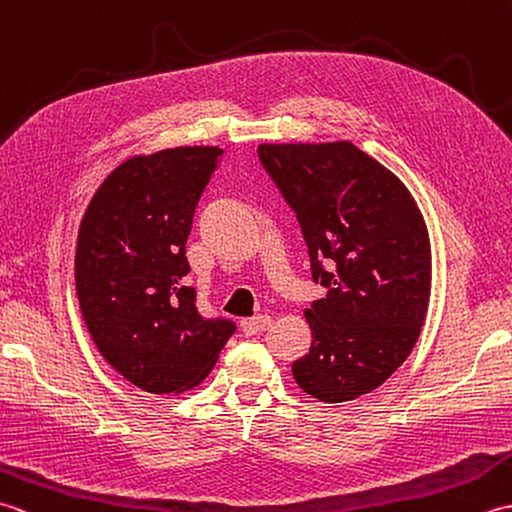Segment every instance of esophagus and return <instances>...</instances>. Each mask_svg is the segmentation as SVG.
I'll use <instances>...</instances> for the list:
<instances>
[{
    "instance_id": "esophagus-1",
    "label": "esophagus",
    "mask_w": 512,
    "mask_h": 512,
    "mask_svg": "<svg viewBox=\"0 0 512 512\" xmlns=\"http://www.w3.org/2000/svg\"><path fill=\"white\" fill-rule=\"evenodd\" d=\"M270 323H273V317H268V314H259V317H253V319H244L242 330L246 336H253V334L268 330Z\"/></svg>"
}]
</instances>
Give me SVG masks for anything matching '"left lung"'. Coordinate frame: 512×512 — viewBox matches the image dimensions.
<instances>
[{"label":"left lung","instance_id":"8db88e82","mask_svg":"<svg viewBox=\"0 0 512 512\" xmlns=\"http://www.w3.org/2000/svg\"><path fill=\"white\" fill-rule=\"evenodd\" d=\"M259 158L297 213L314 281L330 290L306 310L312 345L292 376L323 402L361 398L420 336L431 297L427 222L405 182L347 140L262 143Z\"/></svg>","mask_w":512,"mask_h":512}]
</instances>
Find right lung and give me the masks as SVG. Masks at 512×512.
Returning a JSON list of instances; mask_svg holds the SVG:
<instances>
[{
    "instance_id": "right-lung-1",
    "label": "right lung",
    "mask_w": 512,
    "mask_h": 512,
    "mask_svg": "<svg viewBox=\"0 0 512 512\" xmlns=\"http://www.w3.org/2000/svg\"><path fill=\"white\" fill-rule=\"evenodd\" d=\"M220 147H173L121 162L83 213L74 286L96 350L129 383L171 396L198 387L235 325L209 321L184 286V244Z\"/></svg>"
}]
</instances>
